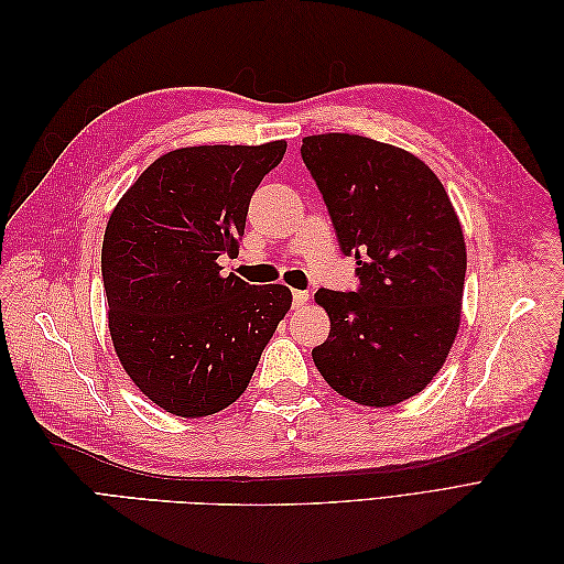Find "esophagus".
<instances>
[{
    "instance_id": "34e87169",
    "label": "esophagus",
    "mask_w": 564,
    "mask_h": 564,
    "mask_svg": "<svg viewBox=\"0 0 564 564\" xmlns=\"http://www.w3.org/2000/svg\"><path fill=\"white\" fill-rule=\"evenodd\" d=\"M308 292H294V308H301V305L308 303Z\"/></svg>"
}]
</instances>
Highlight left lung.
Masks as SVG:
<instances>
[{
	"label": "left lung",
	"mask_w": 564,
	"mask_h": 564,
	"mask_svg": "<svg viewBox=\"0 0 564 564\" xmlns=\"http://www.w3.org/2000/svg\"><path fill=\"white\" fill-rule=\"evenodd\" d=\"M301 158L327 204L357 292L319 289L329 338L313 348L338 395L392 406L433 381L460 322L466 242L440 178L412 152L355 133L305 135Z\"/></svg>",
	"instance_id": "left-lung-1"
}]
</instances>
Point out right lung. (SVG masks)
<instances>
[{"label":"right lung","instance_id":"obj_1","mask_svg":"<svg viewBox=\"0 0 564 564\" xmlns=\"http://www.w3.org/2000/svg\"><path fill=\"white\" fill-rule=\"evenodd\" d=\"M284 152L286 141L172 150L110 214L100 270L112 346L169 414L199 419L232 404L292 308L284 284L251 286L218 265L240 249L249 199Z\"/></svg>","mask_w":564,"mask_h":564}]
</instances>
